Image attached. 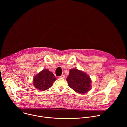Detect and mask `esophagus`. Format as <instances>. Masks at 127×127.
<instances>
[{"mask_svg": "<svg viewBox=\"0 0 127 127\" xmlns=\"http://www.w3.org/2000/svg\"><path fill=\"white\" fill-rule=\"evenodd\" d=\"M59 77H60V78H65V76L63 74V75H61V76H60Z\"/></svg>", "mask_w": 127, "mask_h": 127, "instance_id": "1", "label": "esophagus"}]
</instances>
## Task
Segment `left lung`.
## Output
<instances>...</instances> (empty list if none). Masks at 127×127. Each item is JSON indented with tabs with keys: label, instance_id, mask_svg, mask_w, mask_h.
<instances>
[{
	"label": "left lung",
	"instance_id": "1",
	"mask_svg": "<svg viewBox=\"0 0 127 127\" xmlns=\"http://www.w3.org/2000/svg\"><path fill=\"white\" fill-rule=\"evenodd\" d=\"M66 80L69 86L78 94H85L91 86V79L84 72L77 69H71Z\"/></svg>",
	"mask_w": 127,
	"mask_h": 127
}]
</instances>
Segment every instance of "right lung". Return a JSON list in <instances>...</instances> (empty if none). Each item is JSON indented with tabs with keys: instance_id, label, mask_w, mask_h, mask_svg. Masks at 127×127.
<instances>
[{
	"instance_id": "right-lung-1",
	"label": "right lung",
	"mask_w": 127,
	"mask_h": 127,
	"mask_svg": "<svg viewBox=\"0 0 127 127\" xmlns=\"http://www.w3.org/2000/svg\"><path fill=\"white\" fill-rule=\"evenodd\" d=\"M56 80L52 72L47 69L43 70L36 75L33 80L34 86L40 91H44L51 87Z\"/></svg>"
}]
</instances>
